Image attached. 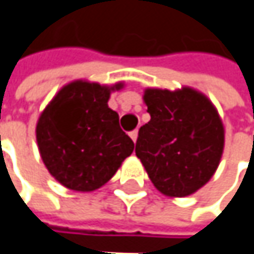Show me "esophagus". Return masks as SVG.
Masks as SVG:
<instances>
[{
	"label": "esophagus",
	"instance_id": "esophagus-1",
	"mask_svg": "<svg viewBox=\"0 0 254 254\" xmlns=\"http://www.w3.org/2000/svg\"><path fill=\"white\" fill-rule=\"evenodd\" d=\"M129 136L132 138V141H133V142H136V138H138V130H136V129H135V130H132V132L129 133Z\"/></svg>",
	"mask_w": 254,
	"mask_h": 254
}]
</instances>
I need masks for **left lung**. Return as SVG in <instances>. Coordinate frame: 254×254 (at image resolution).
<instances>
[{
  "label": "left lung",
  "mask_w": 254,
  "mask_h": 254,
  "mask_svg": "<svg viewBox=\"0 0 254 254\" xmlns=\"http://www.w3.org/2000/svg\"><path fill=\"white\" fill-rule=\"evenodd\" d=\"M151 121L138 132L135 154L164 195L195 193L215 173L224 127L212 103L192 88L145 90Z\"/></svg>",
  "instance_id": "obj_1"
}]
</instances>
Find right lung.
<instances>
[{
  "label": "right lung",
  "instance_id": "obj_1",
  "mask_svg": "<svg viewBox=\"0 0 254 254\" xmlns=\"http://www.w3.org/2000/svg\"><path fill=\"white\" fill-rule=\"evenodd\" d=\"M121 87L116 84L113 88ZM113 88L74 81L59 91L39 118L36 138L42 160L68 189H99L133 151L132 139L119 127V115L107 106Z\"/></svg>",
  "mask_w": 254,
  "mask_h": 254
}]
</instances>
